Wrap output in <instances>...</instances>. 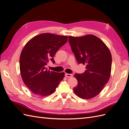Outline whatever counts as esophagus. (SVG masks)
Returning <instances> with one entry per match:
<instances>
[{
	"instance_id": "esophagus-1",
	"label": "esophagus",
	"mask_w": 129,
	"mask_h": 129,
	"mask_svg": "<svg viewBox=\"0 0 129 129\" xmlns=\"http://www.w3.org/2000/svg\"><path fill=\"white\" fill-rule=\"evenodd\" d=\"M65 76L66 77H69V78H71L73 77V74H67V73H66L65 74Z\"/></svg>"
}]
</instances>
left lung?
<instances>
[{"mask_svg":"<svg viewBox=\"0 0 129 129\" xmlns=\"http://www.w3.org/2000/svg\"><path fill=\"white\" fill-rule=\"evenodd\" d=\"M69 42L78 63L86 64L83 73L74 75L77 85L74 91L81 99L93 98L101 91L110 77L111 53L100 38L92 34L69 36Z\"/></svg>","mask_w":129,"mask_h":129,"instance_id":"1","label":"left lung"}]
</instances>
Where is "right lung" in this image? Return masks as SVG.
I'll use <instances>...</instances> for the list:
<instances>
[{
	"label": "right lung",
	"instance_id": "right-lung-1",
	"mask_svg": "<svg viewBox=\"0 0 129 129\" xmlns=\"http://www.w3.org/2000/svg\"><path fill=\"white\" fill-rule=\"evenodd\" d=\"M68 41L67 36L42 33L33 37L23 48L20 56L22 81L31 91L47 96L55 91L63 79L64 73H57L45 67L60 48Z\"/></svg>",
	"mask_w": 129,
	"mask_h": 129
}]
</instances>
